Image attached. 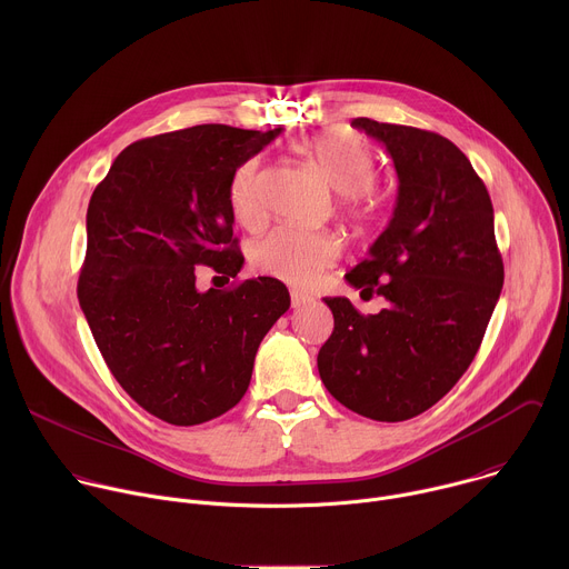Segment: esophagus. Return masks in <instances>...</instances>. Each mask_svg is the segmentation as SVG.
<instances>
[{
	"mask_svg": "<svg viewBox=\"0 0 569 569\" xmlns=\"http://www.w3.org/2000/svg\"><path fill=\"white\" fill-rule=\"evenodd\" d=\"M290 301H292V308H303V306H308V303L312 301V297L306 295V292L292 290V292H290Z\"/></svg>",
	"mask_w": 569,
	"mask_h": 569,
	"instance_id": "34e87169",
	"label": "esophagus"
}]
</instances>
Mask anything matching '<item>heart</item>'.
<instances>
[{"label": "heart", "mask_w": 569, "mask_h": 569, "mask_svg": "<svg viewBox=\"0 0 569 569\" xmlns=\"http://www.w3.org/2000/svg\"><path fill=\"white\" fill-rule=\"evenodd\" d=\"M306 157L317 167L333 191L345 196L347 211L371 222L382 211V200L371 189L376 159L367 143L347 130H327L303 146ZM229 202L240 224H259L263 218L261 161L248 159L236 169L229 184ZM340 257V238L329 231H301L279 227L259 240L252 250L254 266L292 286H310Z\"/></svg>", "instance_id": "heart-1"}]
</instances>
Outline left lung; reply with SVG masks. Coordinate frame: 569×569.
<instances>
[{
    "label": "left lung",
    "instance_id": "8db88e82",
    "mask_svg": "<svg viewBox=\"0 0 569 569\" xmlns=\"http://www.w3.org/2000/svg\"><path fill=\"white\" fill-rule=\"evenodd\" d=\"M380 141L398 176L389 224L347 281L389 303L360 315L327 297L336 329L317 369L331 396L373 421H408L441 400L470 367L505 283L493 204L468 157L412 126L353 119Z\"/></svg>",
    "mask_w": 569,
    "mask_h": 569
}]
</instances>
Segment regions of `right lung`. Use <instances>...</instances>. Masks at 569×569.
<instances>
[{"label": "right lung", "mask_w": 569, "mask_h": 569, "mask_svg": "<svg viewBox=\"0 0 569 569\" xmlns=\"http://www.w3.org/2000/svg\"><path fill=\"white\" fill-rule=\"evenodd\" d=\"M279 134L204 123L148 137L119 152L92 193L80 308L117 382L171 426L231 410L290 308L272 277L196 288L198 266L227 281L240 272L229 184Z\"/></svg>", "instance_id": "add662e5"}]
</instances>
